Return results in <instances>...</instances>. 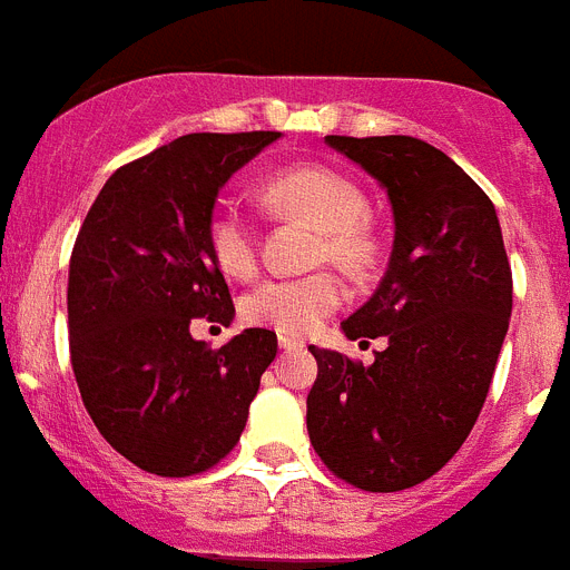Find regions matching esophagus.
Masks as SVG:
<instances>
[{"label":"esophagus","mask_w":570,"mask_h":570,"mask_svg":"<svg viewBox=\"0 0 570 570\" xmlns=\"http://www.w3.org/2000/svg\"><path fill=\"white\" fill-rule=\"evenodd\" d=\"M279 350L282 352H299V350H305V341H299V337H294V335H279Z\"/></svg>","instance_id":"obj_1"}]
</instances>
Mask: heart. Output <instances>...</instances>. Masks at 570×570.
<instances>
[{"label": "heart", "instance_id": "1", "mask_svg": "<svg viewBox=\"0 0 570 570\" xmlns=\"http://www.w3.org/2000/svg\"><path fill=\"white\" fill-rule=\"evenodd\" d=\"M267 204L299 215L323 233L320 253L343 271L361 274L375 256L364 227L366 197L346 174L326 166H294L265 183ZM212 258L227 274L244 276L256 265V227L233 200H218L206 224ZM343 303L337 276L320 271L308 276H271L244 294V317L282 335H308Z\"/></svg>", "mask_w": 570, "mask_h": 570}]
</instances>
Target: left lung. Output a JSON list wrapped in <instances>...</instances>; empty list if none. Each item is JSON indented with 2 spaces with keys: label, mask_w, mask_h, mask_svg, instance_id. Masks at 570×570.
<instances>
[{
  "label": "left lung",
  "mask_w": 570,
  "mask_h": 570,
  "mask_svg": "<svg viewBox=\"0 0 570 570\" xmlns=\"http://www.w3.org/2000/svg\"><path fill=\"white\" fill-rule=\"evenodd\" d=\"M387 191L384 279L343 320L350 341L384 337L370 366L308 346L317 379L308 436L352 487L399 492L440 472L478 422L512 314L495 206L440 148L413 136H326Z\"/></svg>",
  "instance_id": "left-lung-1"
}]
</instances>
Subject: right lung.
Masks as SVG:
<instances>
[{
  "instance_id": "1",
  "label": "right lung",
  "mask_w": 570,
  "mask_h": 570,
  "mask_svg": "<svg viewBox=\"0 0 570 570\" xmlns=\"http://www.w3.org/2000/svg\"><path fill=\"white\" fill-rule=\"evenodd\" d=\"M279 136L189 134L127 163L75 242L66 305L83 407L121 458L159 478L227 458L276 358L267 328L212 350L191 323L235 317L206 224L229 177Z\"/></svg>"
}]
</instances>
